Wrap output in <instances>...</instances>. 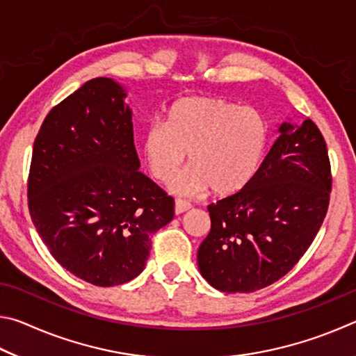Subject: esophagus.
Listing matches in <instances>:
<instances>
[{
  "instance_id": "esophagus-1",
  "label": "esophagus",
  "mask_w": 356,
  "mask_h": 356,
  "mask_svg": "<svg viewBox=\"0 0 356 356\" xmlns=\"http://www.w3.org/2000/svg\"><path fill=\"white\" fill-rule=\"evenodd\" d=\"M190 209H191V204L186 201H182V200H176V204H174V212H176V215L188 212Z\"/></svg>"
}]
</instances>
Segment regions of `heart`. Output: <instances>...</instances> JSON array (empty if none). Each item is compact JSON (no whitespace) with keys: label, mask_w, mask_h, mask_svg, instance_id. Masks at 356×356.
Masks as SVG:
<instances>
[{"label":"heart","mask_w":356,"mask_h":356,"mask_svg":"<svg viewBox=\"0 0 356 356\" xmlns=\"http://www.w3.org/2000/svg\"><path fill=\"white\" fill-rule=\"evenodd\" d=\"M268 140L267 119L254 108L191 95L174 102L165 124L144 130L141 152L159 182H170L188 152L191 165L170 185L176 195L195 196L210 188L216 196H229L256 177Z\"/></svg>","instance_id":"b5f03b06"}]
</instances>
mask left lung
<instances>
[{
	"instance_id": "8db88e82",
	"label": "left lung",
	"mask_w": 356,
	"mask_h": 356,
	"mask_svg": "<svg viewBox=\"0 0 356 356\" xmlns=\"http://www.w3.org/2000/svg\"><path fill=\"white\" fill-rule=\"evenodd\" d=\"M243 190L207 207L210 232L197 267L210 286L250 293L282 278L309 248L328 210L327 144L311 119L282 122Z\"/></svg>"
}]
</instances>
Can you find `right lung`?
Returning <instances> with one entry per match:
<instances>
[{
  "label": "right lung",
  "mask_w": 356,
  "mask_h": 356,
  "mask_svg": "<svg viewBox=\"0 0 356 356\" xmlns=\"http://www.w3.org/2000/svg\"><path fill=\"white\" fill-rule=\"evenodd\" d=\"M127 91L89 80L47 114L33 147L28 206L50 254L110 287L136 278L174 200L140 170Z\"/></svg>",
  "instance_id": "obj_1"
}]
</instances>
